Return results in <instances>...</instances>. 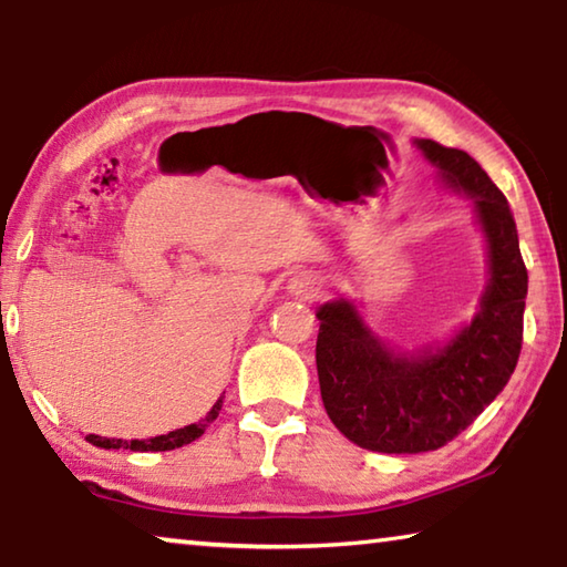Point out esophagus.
Returning <instances> with one entry per match:
<instances>
[{
  "mask_svg": "<svg viewBox=\"0 0 567 567\" xmlns=\"http://www.w3.org/2000/svg\"><path fill=\"white\" fill-rule=\"evenodd\" d=\"M287 290L297 297H302V300H312V297H318L322 290V277L310 270L297 272L290 280V285H287Z\"/></svg>",
  "mask_w": 567,
  "mask_h": 567,
  "instance_id": "esophagus-1",
  "label": "esophagus"
}]
</instances>
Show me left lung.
<instances>
[{
  "label": "left lung",
  "instance_id": "8db88e82",
  "mask_svg": "<svg viewBox=\"0 0 567 567\" xmlns=\"http://www.w3.org/2000/svg\"><path fill=\"white\" fill-rule=\"evenodd\" d=\"M445 185L475 199L491 280L473 322L440 348L395 352L348 300L318 310L315 360L332 425L372 453H427L457 437L511 380L523 348L527 270L511 207L463 150L415 140Z\"/></svg>",
  "mask_w": 567,
  "mask_h": 567
}]
</instances>
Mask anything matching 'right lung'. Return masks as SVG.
Wrapping results in <instances>:
<instances>
[{"mask_svg":"<svg viewBox=\"0 0 567 567\" xmlns=\"http://www.w3.org/2000/svg\"><path fill=\"white\" fill-rule=\"evenodd\" d=\"M219 410H223V400H217L213 410L207 412V417H203L199 422H192L187 427H179V430H172L167 435H159V437H150V440H130V443H124V440H114V437H100V435H87V443L104 447V450H137V453H162V450H175L182 445H189L192 440H197L199 435L205 433L209 422H213Z\"/></svg>","mask_w":567,"mask_h":567,"instance_id":"right-lung-1","label":"right lung"}]
</instances>
